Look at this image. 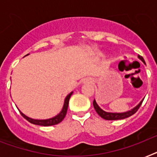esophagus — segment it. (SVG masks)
<instances>
[{"mask_svg": "<svg viewBox=\"0 0 157 157\" xmlns=\"http://www.w3.org/2000/svg\"><path fill=\"white\" fill-rule=\"evenodd\" d=\"M84 82H86V83H90L91 82H90V79H86V80H84Z\"/></svg>", "mask_w": 157, "mask_h": 157, "instance_id": "1", "label": "esophagus"}]
</instances>
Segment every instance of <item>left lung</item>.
Masks as SVG:
<instances>
[{
	"label": "left lung",
	"mask_w": 157,
	"mask_h": 157,
	"mask_svg": "<svg viewBox=\"0 0 157 157\" xmlns=\"http://www.w3.org/2000/svg\"><path fill=\"white\" fill-rule=\"evenodd\" d=\"M138 58L140 59V60L142 61L144 64H145V62H144V60L143 57L138 55ZM144 99H142V100H141L140 102L136 106V107H133L132 109L129 110V111H124V112H108V111H103V109H101L99 105L97 104L95 99L93 101V106H94V109H95L96 112L98 113V115H99L100 117L103 118V119H104V120H124V119L130 117L131 116H132L133 114H135L137 111H138V109L140 108L141 104H142V102L144 101Z\"/></svg>",
	"instance_id": "left-lung-1"
}]
</instances>
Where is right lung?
Wrapping results in <instances>:
<instances>
[{
  "mask_svg": "<svg viewBox=\"0 0 157 157\" xmlns=\"http://www.w3.org/2000/svg\"><path fill=\"white\" fill-rule=\"evenodd\" d=\"M27 55H28V54H27ZM73 94V91L70 93L69 94H67V97L65 98L64 104H63L62 111H61L57 116H54V117L52 118H50V119H46V120H35V119H32V118L30 117H28V116H25V114H23L20 110H19V111H20L21 115L25 120H28L29 123H31V124H36V125H40V126H52V125H55V124H58L60 122H62L63 120V119L65 118V116H66V115H67L70 98H71V94Z\"/></svg>",
  "mask_w": 157,
  "mask_h": 157,
  "instance_id": "obj_1",
  "label": "right lung"
}]
</instances>
